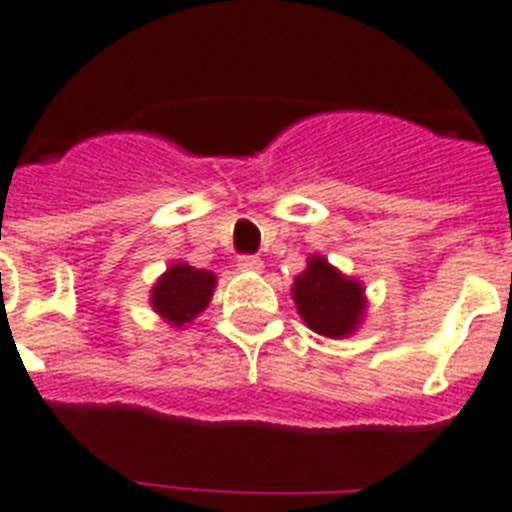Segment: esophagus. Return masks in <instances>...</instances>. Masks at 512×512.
<instances>
[{
  "mask_svg": "<svg viewBox=\"0 0 512 512\" xmlns=\"http://www.w3.org/2000/svg\"><path fill=\"white\" fill-rule=\"evenodd\" d=\"M239 270H247V273H260L262 270V260L257 255H242L237 260Z\"/></svg>",
  "mask_w": 512,
  "mask_h": 512,
  "instance_id": "34e87169",
  "label": "esophagus"
}]
</instances>
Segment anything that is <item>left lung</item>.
Segmentation results:
<instances>
[{
	"mask_svg": "<svg viewBox=\"0 0 512 512\" xmlns=\"http://www.w3.org/2000/svg\"><path fill=\"white\" fill-rule=\"evenodd\" d=\"M293 301L309 330L324 337H348L366 314V293L355 278L342 275L322 255H311L293 281Z\"/></svg>",
	"mask_w": 512,
	"mask_h": 512,
	"instance_id": "8db88e82",
	"label": "left lung"
}]
</instances>
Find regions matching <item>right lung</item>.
<instances>
[{"label": "right lung", "instance_id": "1", "mask_svg": "<svg viewBox=\"0 0 512 512\" xmlns=\"http://www.w3.org/2000/svg\"><path fill=\"white\" fill-rule=\"evenodd\" d=\"M216 288L211 270H198L188 262H175L151 288V306L159 317L175 327L193 322L208 306Z\"/></svg>", "mask_w": 512, "mask_h": 512}]
</instances>
